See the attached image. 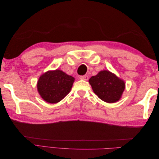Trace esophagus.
<instances>
[{
    "mask_svg": "<svg viewBox=\"0 0 159 159\" xmlns=\"http://www.w3.org/2000/svg\"><path fill=\"white\" fill-rule=\"evenodd\" d=\"M88 78H88V75H81V76H80V80H85V81L88 80Z\"/></svg>",
    "mask_w": 159,
    "mask_h": 159,
    "instance_id": "esophagus-1",
    "label": "esophagus"
}]
</instances>
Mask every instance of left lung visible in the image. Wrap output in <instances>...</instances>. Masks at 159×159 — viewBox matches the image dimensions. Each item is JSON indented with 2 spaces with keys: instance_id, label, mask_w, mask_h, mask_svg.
<instances>
[{
  "instance_id": "8db88e82",
  "label": "left lung",
  "mask_w": 159,
  "mask_h": 159,
  "mask_svg": "<svg viewBox=\"0 0 159 159\" xmlns=\"http://www.w3.org/2000/svg\"><path fill=\"white\" fill-rule=\"evenodd\" d=\"M93 92L103 102L115 103L121 98L125 88L124 81L108 70H103L89 80Z\"/></svg>"
}]
</instances>
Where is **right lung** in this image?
<instances>
[{"label":"right lung","mask_w":159,"mask_h":159,"mask_svg":"<svg viewBox=\"0 0 159 159\" xmlns=\"http://www.w3.org/2000/svg\"><path fill=\"white\" fill-rule=\"evenodd\" d=\"M74 80V78L61 70L48 71L38 81V91L45 102L56 103L70 93Z\"/></svg>","instance_id":"add662e5"}]
</instances>
